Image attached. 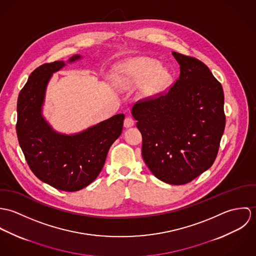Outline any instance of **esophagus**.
<instances>
[{
	"label": "esophagus",
	"mask_w": 256,
	"mask_h": 256,
	"mask_svg": "<svg viewBox=\"0 0 256 256\" xmlns=\"http://www.w3.org/2000/svg\"><path fill=\"white\" fill-rule=\"evenodd\" d=\"M135 124V121L131 118V117H126L124 120V127L126 128H130Z\"/></svg>",
	"instance_id": "34e87169"
}]
</instances>
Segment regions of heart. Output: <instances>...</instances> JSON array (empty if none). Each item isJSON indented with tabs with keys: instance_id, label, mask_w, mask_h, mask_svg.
<instances>
[{
	"instance_id": "b5f03b06",
	"label": "heart",
	"mask_w": 256,
	"mask_h": 256,
	"mask_svg": "<svg viewBox=\"0 0 256 256\" xmlns=\"http://www.w3.org/2000/svg\"><path fill=\"white\" fill-rule=\"evenodd\" d=\"M125 78L132 86H140L143 98L158 96L168 84L170 76L166 69L148 57H139L125 67Z\"/></svg>"
}]
</instances>
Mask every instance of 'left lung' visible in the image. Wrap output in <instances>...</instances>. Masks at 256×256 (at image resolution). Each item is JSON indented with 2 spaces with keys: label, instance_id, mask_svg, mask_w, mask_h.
<instances>
[{
  "label": "left lung",
  "instance_id": "1",
  "mask_svg": "<svg viewBox=\"0 0 256 256\" xmlns=\"http://www.w3.org/2000/svg\"><path fill=\"white\" fill-rule=\"evenodd\" d=\"M180 74L164 94L132 108L143 138L142 156L160 180L180 185L206 172L226 124L222 84L193 57L172 52Z\"/></svg>",
  "mask_w": 256,
  "mask_h": 256
}]
</instances>
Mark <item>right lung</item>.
I'll use <instances>...</instances> for the list:
<instances>
[{"instance_id": "1", "label": "right lung", "mask_w": 256, "mask_h": 256, "mask_svg": "<svg viewBox=\"0 0 256 256\" xmlns=\"http://www.w3.org/2000/svg\"><path fill=\"white\" fill-rule=\"evenodd\" d=\"M82 59L74 55L67 63ZM55 61L30 74L18 100L16 134L26 160L37 178L63 191H78L102 172L111 145L121 135L124 114L74 134L57 132L42 114L46 88L53 74L67 64Z\"/></svg>"}]
</instances>
